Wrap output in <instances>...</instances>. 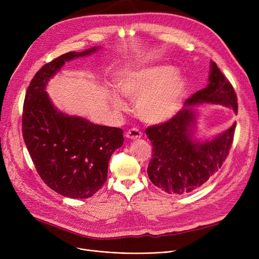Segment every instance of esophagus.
<instances>
[{"mask_svg": "<svg viewBox=\"0 0 259 259\" xmlns=\"http://www.w3.org/2000/svg\"><path fill=\"white\" fill-rule=\"evenodd\" d=\"M126 138L129 140H139L142 138V132L137 128H132L126 132Z\"/></svg>", "mask_w": 259, "mask_h": 259, "instance_id": "esophagus-1", "label": "esophagus"}]
</instances>
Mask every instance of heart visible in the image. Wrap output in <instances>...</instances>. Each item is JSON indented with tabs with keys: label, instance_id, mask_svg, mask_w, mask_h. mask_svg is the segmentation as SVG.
<instances>
[{
	"label": "heart",
	"instance_id": "1",
	"mask_svg": "<svg viewBox=\"0 0 259 259\" xmlns=\"http://www.w3.org/2000/svg\"><path fill=\"white\" fill-rule=\"evenodd\" d=\"M121 95L135 101V113L147 124L170 119L181 106L187 83L184 75L169 65H151L125 71L117 80ZM110 102L117 110L127 108L119 94L112 92Z\"/></svg>",
	"mask_w": 259,
	"mask_h": 259
}]
</instances>
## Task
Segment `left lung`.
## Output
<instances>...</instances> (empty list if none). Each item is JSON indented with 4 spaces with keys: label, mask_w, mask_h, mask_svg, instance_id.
Segmentation results:
<instances>
[{
    "label": "left lung",
    "mask_w": 259,
    "mask_h": 259,
    "mask_svg": "<svg viewBox=\"0 0 259 259\" xmlns=\"http://www.w3.org/2000/svg\"><path fill=\"white\" fill-rule=\"evenodd\" d=\"M201 104L230 107L237 114L233 86L214 62L210 64L206 88L188 99L183 110L171 119L146 129L153 146L148 176L169 194H187L205 184L221 169L233 143L236 122L210 141L194 139L197 113L192 106Z\"/></svg>",
    "instance_id": "left-lung-1"
}]
</instances>
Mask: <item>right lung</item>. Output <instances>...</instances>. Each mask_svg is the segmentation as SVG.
<instances>
[{"label":"right lung","instance_id":"add662e5","mask_svg":"<svg viewBox=\"0 0 259 259\" xmlns=\"http://www.w3.org/2000/svg\"><path fill=\"white\" fill-rule=\"evenodd\" d=\"M99 48L67 52L44 65L25 95V145L40 179L53 191L70 198H88L102 188L107 181L109 160L124 143L122 130L61 112L45 89L66 62L89 56Z\"/></svg>","mask_w":259,"mask_h":259}]
</instances>
